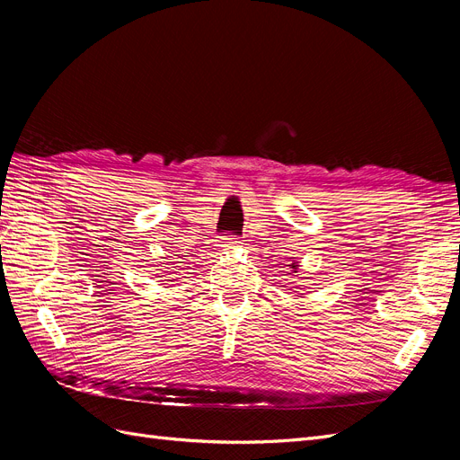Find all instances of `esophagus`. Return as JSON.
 <instances>
[{
  "mask_svg": "<svg viewBox=\"0 0 460 460\" xmlns=\"http://www.w3.org/2000/svg\"><path fill=\"white\" fill-rule=\"evenodd\" d=\"M238 242H235V238H225L220 242V247H232V245H235Z\"/></svg>",
  "mask_w": 460,
  "mask_h": 460,
  "instance_id": "1",
  "label": "esophagus"
}]
</instances>
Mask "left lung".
<instances>
[{
  "instance_id": "1",
  "label": "left lung",
  "mask_w": 460,
  "mask_h": 460,
  "mask_svg": "<svg viewBox=\"0 0 460 460\" xmlns=\"http://www.w3.org/2000/svg\"><path fill=\"white\" fill-rule=\"evenodd\" d=\"M288 267H289V269H294V272H297V267H299V264H297V262H291V264H288Z\"/></svg>"
}]
</instances>
